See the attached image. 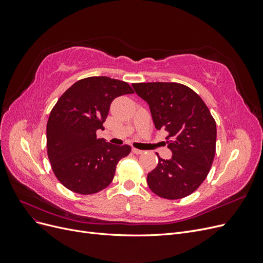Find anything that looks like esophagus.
Instances as JSON below:
<instances>
[{"label":"esophagus","instance_id":"1","mask_svg":"<svg viewBox=\"0 0 263 263\" xmlns=\"http://www.w3.org/2000/svg\"><path fill=\"white\" fill-rule=\"evenodd\" d=\"M132 151H133L134 154H136V155H141V154H144V151L140 150V149H136V148H133V149H132Z\"/></svg>","mask_w":263,"mask_h":263}]
</instances>
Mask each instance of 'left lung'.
I'll return each mask as SVG.
<instances>
[{
    "instance_id": "obj_1",
    "label": "left lung",
    "mask_w": 263,
    "mask_h": 263,
    "mask_svg": "<svg viewBox=\"0 0 263 263\" xmlns=\"http://www.w3.org/2000/svg\"><path fill=\"white\" fill-rule=\"evenodd\" d=\"M150 108L158 129L169 133L172 157H158L147 183L155 194L179 200L193 193L208 177L216 149V123L204 101L190 87L174 82L134 83Z\"/></svg>"
}]
</instances>
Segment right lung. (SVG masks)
<instances>
[{"mask_svg":"<svg viewBox=\"0 0 263 263\" xmlns=\"http://www.w3.org/2000/svg\"><path fill=\"white\" fill-rule=\"evenodd\" d=\"M134 93L124 81L90 77L77 81L55 103L47 122V153L59 182L79 194H94L113 181L116 165L130 146L97 138L110 103Z\"/></svg>","mask_w":263,"mask_h":263,"instance_id":"obj_1","label":"right lung"}]
</instances>
